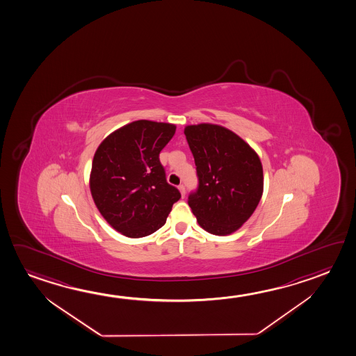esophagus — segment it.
<instances>
[{"label": "esophagus", "mask_w": 356, "mask_h": 356, "mask_svg": "<svg viewBox=\"0 0 356 356\" xmlns=\"http://www.w3.org/2000/svg\"><path fill=\"white\" fill-rule=\"evenodd\" d=\"M178 189H179V192H181V197H184V195H186V187H184L183 184H181V186L178 187Z\"/></svg>", "instance_id": "1"}]
</instances>
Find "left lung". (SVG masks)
<instances>
[{
    "instance_id": "left-lung-1",
    "label": "left lung",
    "mask_w": 356,
    "mask_h": 356,
    "mask_svg": "<svg viewBox=\"0 0 356 356\" xmlns=\"http://www.w3.org/2000/svg\"><path fill=\"white\" fill-rule=\"evenodd\" d=\"M184 134L198 177V188L189 194L188 204L203 229L230 234L259 204L264 186L259 157L239 136L222 126H187Z\"/></svg>"
}]
</instances>
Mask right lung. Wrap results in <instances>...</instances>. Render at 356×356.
Instances as JSON below:
<instances>
[{"mask_svg": "<svg viewBox=\"0 0 356 356\" xmlns=\"http://www.w3.org/2000/svg\"><path fill=\"white\" fill-rule=\"evenodd\" d=\"M175 133V124L142 120L111 133L97 148L90 177L92 198L109 225L126 236L154 233L181 198L159 161Z\"/></svg>", "mask_w": 356, "mask_h": 356, "instance_id": "obj_1", "label": "right lung"}]
</instances>
